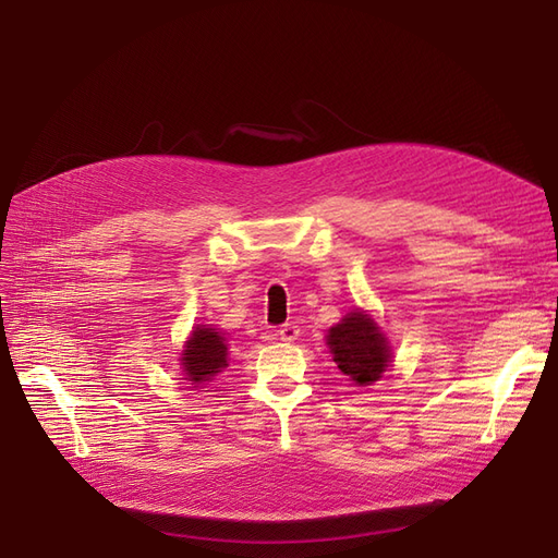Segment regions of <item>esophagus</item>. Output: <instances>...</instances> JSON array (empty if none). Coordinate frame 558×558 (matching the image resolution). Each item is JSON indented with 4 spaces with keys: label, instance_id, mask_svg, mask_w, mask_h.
Returning <instances> with one entry per match:
<instances>
[{
    "label": "esophagus",
    "instance_id": "esophagus-1",
    "mask_svg": "<svg viewBox=\"0 0 558 558\" xmlns=\"http://www.w3.org/2000/svg\"><path fill=\"white\" fill-rule=\"evenodd\" d=\"M299 326H294V324H284V326H280V330H278V337L282 339V342H294V339L299 337Z\"/></svg>",
    "mask_w": 558,
    "mask_h": 558
}]
</instances>
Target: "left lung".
Segmentation results:
<instances>
[{"mask_svg": "<svg viewBox=\"0 0 558 558\" xmlns=\"http://www.w3.org/2000/svg\"><path fill=\"white\" fill-rule=\"evenodd\" d=\"M326 344L342 374L355 385H372L380 380L390 367L392 349L376 322L362 310L349 312L347 317L332 326L326 335Z\"/></svg>", "mask_w": 558, "mask_h": 558, "instance_id": "obj_1", "label": "left lung"}]
</instances>
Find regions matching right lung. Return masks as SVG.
Returning <instances> with one entry per match:
<instances>
[{
	"label": "right lung",
	"instance_id": "obj_1",
	"mask_svg": "<svg viewBox=\"0 0 558 558\" xmlns=\"http://www.w3.org/2000/svg\"><path fill=\"white\" fill-rule=\"evenodd\" d=\"M228 367L226 337L211 326H196L182 351V372L193 387L209 383Z\"/></svg>",
	"mask_w": 558,
	"mask_h": 558
}]
</instances>
